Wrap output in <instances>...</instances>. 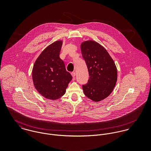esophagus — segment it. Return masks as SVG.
Wrapping results in <instances>:
<instances>
[{
    "mask_svg": "<svg viewBox=\"0 0 151 151\" xmlns=\"http://www.w3.org/2000/svg\"><path fill=\"white\" fill-rule=\"evenodd\" d=\"M71 76H72L73 77H74L75 76H76V73H75V72H72V73H71Z\"/></svg>",
    "mask_w": 151,
    "mask_h": 151,
    "instance_id": "esophagus-1",
    "label": "esophagus"
}]
</instances>
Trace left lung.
Returning <instances> with one entry per match:
<instances>
[{"instance_id":"obj_1","label":"left lung","mask_w":151,"mask_h":151,"mask_svg":"<svg viewBox=\"0 0 151 151\" xmlns=\"http://www.w3.org/2000/svg\"><path fill=\"white\" fill-rule=\"evenodd\" d=\"M89 78L83 86L85 95L93 102L106 98L112 92L117 80V70L108 51L101 44L88 40L81 44Z\"/></svg>"}]
</instances>
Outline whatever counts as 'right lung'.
Returning a JSON list of instances; mask_svg holds the SVG:
<instances>
[{"instance_id":"1","label":"right lung","mask_w":151,"mask_h":151,"mask_svg":"<svg viewBox=\"0 0 151 151\" xmlns=\"http://www.w3.org/2000/svg\"><path fill=\"white\" fill-rule=\"evenodd\" d=\"M62 44V41H57L47 46L35 60L32 71L37 91L46 99L53 101L65 95L72 80L59 57Z\"/></svg>"}]
</instances>
